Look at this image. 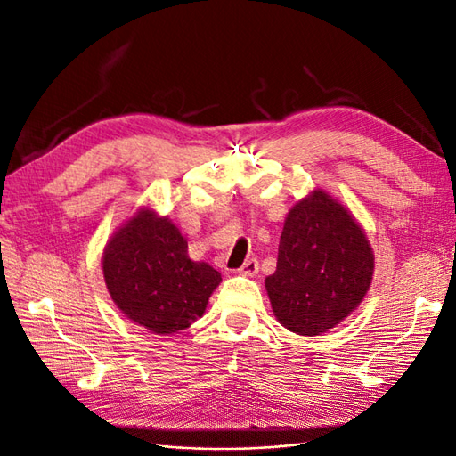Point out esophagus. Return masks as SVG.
<instances>
[{"label":"esophagus","instance_id":"esophagus-1","mask_svg":"<svg viewBox=\"0 0 456 456\" xmlns=\"http://www.w3.org/2000/svg\"><path fill=\"white\" fill-rule=\"evenodd\" d=\"M257 271H259V261L257 259H248L244 265L238 269V273H241V275H246V277H256Z\"/></svg>","mask_w":456,"mask_h":456}]
</instances>
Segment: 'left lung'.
<instances>
[{
    "label": "left lung",
    "mask_w": 456,
    "mask_h": 456,
    "mask_svg": "<svg viewBox=\"0 0 456 456\" xmlns=\"http://www.w3.org/2000/svg\"><path fill=\"white\" fill-rule=\"evenodd\" d=\"M372 273L365 230L336 197L314 189L289 210L277 271L265 279V289L281 326L320 336L359 308Z\"/></svg>",
    "instance_id": "8db88e82"
}]
</instances>
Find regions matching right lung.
<instances>
[{
  "label": "right lung",
  "instance_id": "obj_1",
  "mask_svg": "<svg viewBox=\"0 0 456 456\" xmlns=\"http://www.w3.org/2000/svg\"><path fill=\"white\" fill-rule=\"evenodd\" d=\"M103 277L125 316L158 336L189 328L207 310L220 273L187 254V240L167 216L138 208L107 241Z\"/></svg>",
  "mask_w": 456,
  "mask_h": 456
}]
</instances>
